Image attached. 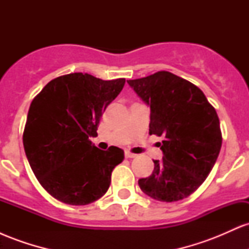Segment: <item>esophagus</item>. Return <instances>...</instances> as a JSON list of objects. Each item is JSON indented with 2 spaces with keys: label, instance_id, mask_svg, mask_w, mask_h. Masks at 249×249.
<instances>
[{
  "label": "esophagus",
  "instance_id": "obj_1",
  "mask_svg": "<svg viewBox=\"0 0 249 249\" xmlns=\"http://www.w3.org/2000/svg\"><path fill=\"white\" fill-rule=\"evenodd\" d=\"M125 157H126V158H136L137 154L130 152V151H125Z\"/></svg>",
  "mask_w": 249,
  "mask_h": 249
}]
</instances>
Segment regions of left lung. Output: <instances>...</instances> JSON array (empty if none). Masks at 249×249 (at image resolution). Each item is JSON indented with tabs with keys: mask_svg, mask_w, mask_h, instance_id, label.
Wrapping results in <instances>:
<instances>
[{
	"mask_svg": "<svg viewBox=\"0 0 249 249\" xmlns=\"http://www.w3.org/2000/svg\"><path fill=\"white\" fill-rule=\"evenodd\" d=\"M151 108L150 134L162 137L161 160L138 180L151 198L173 202L200 187L218 159L222 144L219 117L196 85L168 71L127 81Z\"/></svg>",
	"mask_w": 249,
	"mask_h": 249,
	"instance_id": "1",
	"label": "left lung"
}]
</instances>
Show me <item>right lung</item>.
I'll return each mask as SVG.
<instances>
[{"label": "right lung", "mask_w": 249, "mask_h": 249, "mask_svg": "<svg viewBox=\"0 0 249 249\" xmlns=\"http://www.w3.org/2000/svg\"><path fill=\"white\" fill-rule=\"evenodd\" d=\"M125 84V78L103 81L75 72L53 79L31 102L23 146L31 170L50 196L83 206L102 198L111 173L124 160V151L99 150L101 117Z\"/></svg>", "instance_id": "1"}]
</instances>
